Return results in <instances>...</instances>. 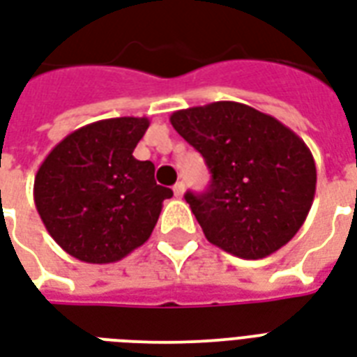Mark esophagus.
Returning <instances> with one entry per match:
<instances>
[{"instance_id": "obj_1", "label": "esophagus", "mask_w": 357, "mask_h": 357, "mask_svg": "<svg viewBox=\"0 0 357 357\" xmlns=\"http://www.w3.org/2000/svg\"><path fill=\"white\" fill-rule=\"evenodd\" d=\"M185 192V183L183 181H178V183L174 185V195H176V198H181L183 197Z\"/></svg>"}]
</instances>
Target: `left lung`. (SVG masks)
Listing matches in <instances>:
<instances>
[{
  "label": "left lung",
  "instance_id": "left-lung-1",
  "mask_svg": "<svg viewBox=\"0 0 357 357\" xmlns=\"http://www.w3.org/2000/svg\"><path fill=\"white\" fill-rule=\"evenodd\" d=\"M170 123L211 172L208 190L185 195L209 243L258 260L296 236L314 200L317 167L292 129L234 100L178 110Z\"/></svg>",
  "mask_w": 357,
  "mask_h": 357
}]
</instances>
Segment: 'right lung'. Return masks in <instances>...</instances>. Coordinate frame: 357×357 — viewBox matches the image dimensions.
I'll return each mask as SVG.
<instances>
[{"mask_svg": "<svg viewBox=\"0 0 357 357\" xmlns=\"http://www.w3.org/2000/svg\"><path fill=\"white\" fill-rule=\"evenodd\" d=\"M148 118H112L76 129L37 170L35 208L54 241L88 264L118 262L149 239L172 189L151 160L132 157Z\"/></svg>", "mask_w": 357, "mask_h": 357, "instance_id": "1", "label": "right lung"}]
</instances>
